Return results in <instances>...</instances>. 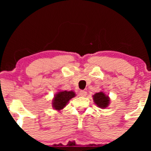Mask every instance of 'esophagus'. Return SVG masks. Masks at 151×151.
I'll list each match as a JSON object with an SVG mask.
<instances>
[{"label":"esophagus","instance_id":"34e87169","mask_svg":"<svg viewBox=\"0 0 151 151\" xmlns=\"http://www.w3.org/2000/svg\"><path fill=\"white\" fill-rule=\"evenodd\" d=\"M79 95L80 96H83V97H84V96H86V91H84V90H81V91H79Z\"/></svg>","mask_w":151,"mask_h":151}]
</instances>
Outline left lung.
Instances as JSON below:
<instances>
[{"instance_id":"8db88e82","label":"left lung","mask_w":151,"mask_h":151,"mask_svg":"<svg viewBox=\"0 0 151 151\" xmlns=\"http://www.w3.org/2000/svg\"><path fill=\"white\" fill-rule=\"evenodd\" d=\"M92 96L94 103L99 108L106 109L110 104V98L108 95H106L104 91L96 93Z\"/></svg>"}]
</instances>
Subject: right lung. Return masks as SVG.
<instances>
[{
	"label": "right lung",
	"instance_id": "right-lung-1",
	"mask_svg": "<svg viewBox=\"0 0 151 151\" xmlns=\"http://www.w3.org/2000/svg\"><path fill=\"white\" fill-rule=\"evenodd\" d=\"M76 96L73 91H60L54 96L52 102V107L57 111L63 109L67 105L71 99Z\"/></svg>",
	"mask_w": 151,
	"mask_h": 151
}]
</instances>
